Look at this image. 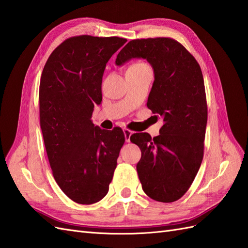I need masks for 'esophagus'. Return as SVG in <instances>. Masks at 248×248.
Wrapping results in <instances>:
<instances>
[{"label": "esophagus", "mask_w": 248, "mask_h": 248, "mask_svg": "<svg viewBox=\"0 0 248 248\" xmlns=\"http://www.w3.org/2000/svg\"><path fill=\"white\" fill-rule=\"evenodd\" d=\"M123 131H124V136H125L126 142H130V136L132 135V131L130 129H127V128L123 129Z\"/></svg>", "instance_id": "34e87169"}]
</instances>
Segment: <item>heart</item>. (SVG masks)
<instances>
[{"label":"heart","instance_id":"obj_1","mask_svg":"<svg viewBox=\"0 0 248 248\" xmlns=\"http://www.w3.org/2000/svg\"><path fill=\"white\" fill-rule=\"evenodd\" d=\"M147 64L145 63H142V62H138V63H135L129 66V68H142V67H146Z\"/></svg>","mask_w":248,"mask_h":248}]
</instances>
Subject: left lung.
Returning a JSON list of instances; mask_svg holds the SVG:
<instances>
[{
	"mask_svg": "<svg viewBox=\"0 0 248 248\" xmlns=\"http://www.w3.org/2000/svg\"><path fill=\"white\" fill-rule=\"evenodd\" d=\"M132 58L146 59L153 66L147 107L164 123L159 136L137 132L130 137L142 153L138 176L149 198L174 202L188 190L203 160L207 103L202 71L194 56L170 38L131 40L116 64Z\"/></svg>",
	"mask_w": 248,
	"mask_h": 248,
	"instance_id": "left-lung-1",
	"label": "left lung"
}]
</instances>
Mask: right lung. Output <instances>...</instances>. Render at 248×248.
I'll return each instance as SVG.
<instances>
[{
    "instance_id": "obj_1",
    "label": "right lung",
    "mask_w": 248,
    "mask_h": 248,
    "mask_svg": "<svg viewBox=\"0 0 248 248\" xmlns=\"http://www.w3.org/2000/svg\"><path fill=\"white\" fill-rule=\"evenodd\" d=\"M126 39L78 35L48 58L41 76L40 125L53 178L78 204H93L109 189L125 142L123 130L101 129L92 122L102 102L106 63Z\"/></svg>"
}]
</instances>
